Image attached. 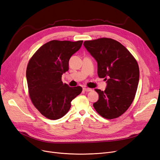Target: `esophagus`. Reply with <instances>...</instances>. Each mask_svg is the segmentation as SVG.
<instances>
[{
	"instance_id": "1",
	"label": "esophagus",
	"mask_w": 160,
	"mask_h": 160,
	"mask_svg": "<svg viewBox=\"0 0 160 160\" xmlns=\"http://www.w3.org/2000/svg\"><path fill=\"white\" fill-rule=\"evenodd\" d=\"M83 91L85 92H89V91H91L92 89L90 88H83Z\"/></svg>"
}]
</instances>
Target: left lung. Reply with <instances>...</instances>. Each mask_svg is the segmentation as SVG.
Masks as SVG:
<instances>
[{
	"instance_id": "left-lung-1",
	"label": "left lung",
	"mask_w": 160,
	"mask_h": 160,
	"mask_svg": "<svg viewBox=\"0 0 160 160\" xmlns=\"http://www.w3.org/2000/svg\"><path fill=\"white\" fill-rule=\"evenodd\" d=\"M83 45L98 62L99 78L108 79L105 91L95 89L99 100L93 107L101 117L118 118L135 98L139 78L138 62L126 48L112 38L85 41Z\"/></svg>"
}]
</instances>
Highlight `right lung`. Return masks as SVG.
I'll return each instance as SVG.
<instances>
[{"label":"right lung","mask_w":160,"mask_h":160,"mask_svg":"<svg viewBox=\"0 0 160 160\" xmlns=\"http://www.w3.org/2000/svg\"><path fill=\"white\" fill-rule=\"evenodd\" d=\"M83 41L52 40L41 46L30 59L26 75L33 105L45 118L56 120L68 112L71 102L82 91L80 86L71 88L61 80L69 70L71 57Z\"/></svg>","instance_id":"1"}]
</instances>
